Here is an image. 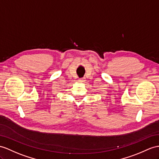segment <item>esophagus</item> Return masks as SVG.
Listing matches in <instances>:
<instances>
[{"instance_id": "obj_1", "label": "esophagus", "mask_w": 159, "mask_h": 159, "mask_svg": "<svg viewBox=\"0 0 159 159\" xmlns=\"http://www.w3.org/2000/svg\"><path fill=\"white\" fill-rule=\"evenodd\" d=\"M79 81H80V82H84L85 81H86V79H85L84 77H83V78H81V79H80V80H79Z\"/></svg>"}]
</instances>
